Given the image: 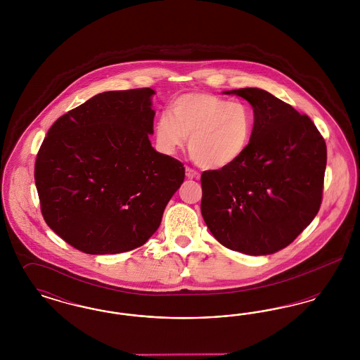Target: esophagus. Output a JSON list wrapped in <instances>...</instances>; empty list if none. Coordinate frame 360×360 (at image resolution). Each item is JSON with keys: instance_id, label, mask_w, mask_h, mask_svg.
Listing matches in <instances>:
<instances>
[{"instance_id": "1", "label": "esophagus", "mask_w": 360, "mask_h": 360, "mask_svg": "<svg viewBox=\"0 0 360 360\" xmlns=\"http://www.w3.org/2000/svg\"><path fill=\"white\" fill-rule=\"evenodd\" d=\"M186 176H188V179H198L200 174H198V172H195L194 169H191V167H186Z\"/></svg>"}]
</instances>
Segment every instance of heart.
I'll return each instance as SVG.
<instances>
[{
	"instance_id": "b5f03b06",
	"label": "heart",
	"mask_w": 360,
	"mask_h": 360,
	"mask_svg": "<svg viewBox=\"0 0 360 360\" xmlns=\"http://www.w3.org/2000/svg\"><path fill=\"white\" fill-rule=\"evenodd\" d=\"M255 127L252 108L207 93H190L172 105L155 125L156 146L175 154L188 137L191 159L205 169H224L238 162L250 147Z\"/></svg>"
}]
</instances>
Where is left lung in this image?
Here are the masks:
<instances>
[{
    "instance_id": "obj_1",
    "label": "left lung",
    "mask_w": 360,
    "mask_h": 360,
    "mask_svg": "<svg viewBox=\"0 0 360 360\" xmlns=\"http://www.w3.org/2000/svg\"><path fill=\"white\" fill-rule=\"evenodd\" d=\"M251 103L254 134L233 165L201 175V213L224 247L270 255L288 247L316 217L323 198L326 140L307 115L271 93L228 90Z\"/></svg>"
}]
</instances>
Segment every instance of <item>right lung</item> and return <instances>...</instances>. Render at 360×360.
Returning <instances> with one entry per match:
<instances>
[{
  "mask_svg": "<svg viewBox=\"0 0 360 360\" xmlns=\"http://www.w3.org/2000/svg\"><path fill=\"white\" fill-rule=\"evenodd\" d=\"M154 94L150 87L100 93L55 121L37 153L43 217L85 254L143 245L185 179L184 165L151 146Z\"/></svg>",
  "mask_w": 360,
  "mask_h": 360,
  "instance_id": "obj_1",
  "label": "right lung"
}]
</instances>
